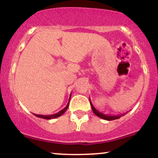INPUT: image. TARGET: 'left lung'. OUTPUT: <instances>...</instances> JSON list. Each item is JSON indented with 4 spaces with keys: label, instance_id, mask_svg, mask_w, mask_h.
Returning a JSON list of instances; mask_svg holds the SVG:
<instances>
[{
    "label": "left lung",
    "instance_id": "8db88e82",
    "mask_svg": "<svg viewBox=\"0 0 158 158\" xmlns=\"http://www.w3.org/2000/svg\"><path fill=\"white\" fill-rule=\"evenodd\" d=\"M90 106H91L92 110H93L94 113L95 114V115H97V117H100V118H102L103 119H106V120H108V121L114 120V119H117L120 118L122 116L124 115V114H120V115H117V116H111V115H107V114H102V112L99 111V110H97L95 108H94L93 104H92L91 102H90Z\"/></svg>",
    "mask_w": 158,
    "mask_h": 158
}]
</instances>
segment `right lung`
I'll list each match as a JSON object with an SVG mask.
<instances>
[{
	"mask_svg": "<svg viewBox=\"0 0 158 158\" xmlns=\"http://www.w3.org/2000/svg\"><path fill=\"white\" fill-rule=\"evenodd\" d=\"M70 97H71V95H70V98H69L68 103V105H67V106H66V107H65L64 109H62L61 110H60V111H59V112H58V113L54 114H51V115H40V114H34V115L36 116V117H40V118L45 119H51L57 118V117H60V116L62 115V114H64L65 111H66L67 109H68V106H69V102H70Z\"/></svg>",
	"mask_w": 158,
	"mask_h": 158,
	"instance_id": "obj_1",
	"label": "right lung"
}]
</instances>
